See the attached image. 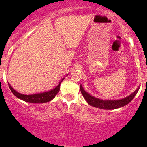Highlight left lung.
<instances>
[{
	"label": "left lung",
	"instance_id": "8db88e82",
	"mask_svg": "<svg viewBox=\"0 0 147 147\" xmlns=\"http://www.w3.org/2000/svg\"><path fill=\"white\" fill-rule=\"evenodd\" d=\"M139 88H140L138 87L131 95H130L124 99H118V100H103V99L96 98L93 96L90 95V94L86 92L83 88V87H82V86L80 85L81 92H82L84 98L86 99V101L89 105L96 108H99V109H106V110L116 109L128 104L129 102L132 101L133 97L136 96L138 90H139Z\"/></svg>",
	"mask_w": 147,
	"mask_h": 147
}]
</instances>
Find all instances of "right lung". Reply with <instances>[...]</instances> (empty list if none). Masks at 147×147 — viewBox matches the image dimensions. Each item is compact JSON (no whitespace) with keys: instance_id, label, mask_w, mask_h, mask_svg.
<instances>
[{"instance_id":"right-lung-1","label":"right lung","mask_w":147,"mask_h":147,"mask_svg":"<svg viewBox=\"0 0 147 147\" xmlns=\"http://www.w3.org/2000/svg\"><path fill=\"white\" fill-rule=\"evenodd\" d=\"M65 78H63L60 81L59 84L55 88L52 89L51 90L47 91L45 92H41V93L33 94V95H23L21 94L16 91L11 86V85L8 83L9 87L11 90L12 93L16 96V97L22 100L25 101L26 102L33 103V104H39V103H46L51 101L52 99H54V97L56 96V95L59 92L60 90V84L63 82V80Z\"/></svg>"}]
</instances>
